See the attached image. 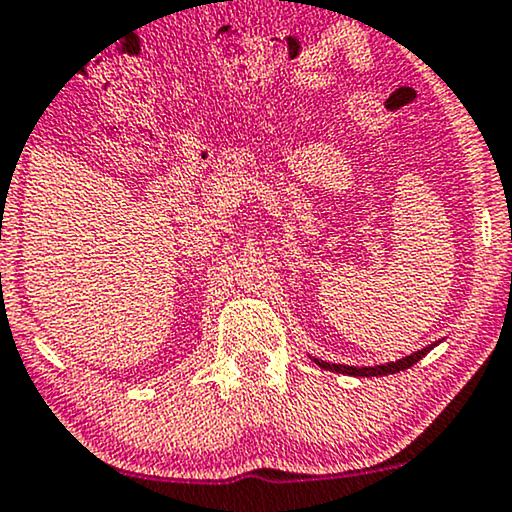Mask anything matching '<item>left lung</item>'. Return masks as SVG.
Listing matches in <instances>:
<instances>
[{"instance_id":"1","label":"left lung","mask_w":512,"mask_h":512,"mask_svg":"<svg viewBox=\"0 0 512 512\" xmlns=\"http://www.w3.org/2000/svg\"><path fill=\"white\" fill-rule=\"evenodd\" d=\"M437 343L428 345V348L418 350L414 355H407L402 357V360L397 362H388V364H378V367H348V364H329V362H322V360H315V364H320L322 369H329V371H336V374H345V376H388V374H397V371H404L409 369L411 364H416L421 357H426L430 350L435 348Z\"/></svg>"}]
</instances>
